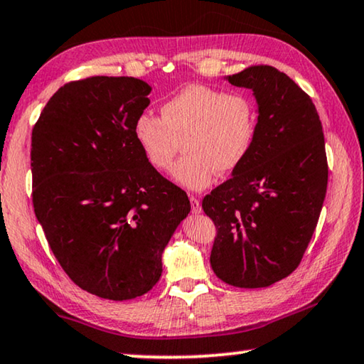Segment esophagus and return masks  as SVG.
I'll use <instances>...</instances> for the list:
<instances>
[{"label": "esophagus", "mask_w": 364, "mask_h": 364, "mask_svg": "<svg viewBox=\"0 0 364 364\" xmlns=\"http://www.w3.org/2000/svg\"><path fill=\"white\" fill-rule=\"evenodd\" d=\"M189 203H191V210H193V213H200V210H203V207H200L199 199L194 198V196H189Z\"/></svg>", "instance_id": "1"}]
</instances>
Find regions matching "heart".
Instances as JSON below:
<instances>
[{
	"label": "heart",
	"instance_id": "obj_1",
	"mask_svg": "<svg viewBox=\"0 0 364 364\" xmlns=\"http://www.w3.org/2000/svg\"><path fill=\"white\" fill-rule=\"evenodd\" d=\"M134 139L155 170L175 168V180L188 189H204L218 175L238 170L257 134V108L250 95L191 84L165 100L160 118L141 113Z\"/></svg>",
	"mask_w": 364,
	"mask_h": 364
}]
</instances>
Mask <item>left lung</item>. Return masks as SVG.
Wrapping results in <instances>:
<instances>
[{
    "label": "left lung",
    "mask_w": 364,
    "mask_h": 364,
    "mask_svg": "<svg viewBox=\"0 0 364 364\" xmlns=\"http://www.w3.org/2000/svg\"><path fill=\"white\" fill-rule=\"evenodd\" d=\"M227 79L255 92L257 134L243 165L203 199L217 228L210 265L225 284L264 288L298 267L313 238L327 191L324 132L311 97L277 68Z\"/></svg>",
    "instance_id": "8db88e82"
}]
</instances>
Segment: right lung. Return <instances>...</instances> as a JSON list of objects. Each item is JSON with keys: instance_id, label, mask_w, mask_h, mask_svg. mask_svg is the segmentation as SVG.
Returning a JSON list of instances; mask_svg holds the SVG:
<instances>
[{"instance_id": "add662e5", "label": "right lung", "mask_w": 364, "mask_h": 364, "mask_svg": "<svg viewBox=\"0 0 364 364\" xmlns=\"http://www.w3.org/2000/svg\"><path fill=\"white\" fill-rule=\"evenodd\" d=\"M136 77L58 89L32 129V203L56 261L92 295L123 301L161 275V252L191 204L134 139L151 100Z\"/></svg>"}]
</instances>
